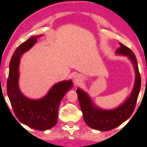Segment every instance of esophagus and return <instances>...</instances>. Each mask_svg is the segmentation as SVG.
Masks as SVG:
<instances>
[{
	"instance_id": "1",
	"label": "esophagus",
	"mask_w": 147,
	"mask_h": 147,
	"mask_svg": "<svg viewBox=\"0 0 147 147\" xmlns=\"http://www.w3.org/2000/svg\"><path fill=\"white\" fill-rule=\"evenodd\" d=\"M74 83H75V85H78L82 80V76L80 75V74H76V75L74 76Z\"/></svg>"
}]
</instances>
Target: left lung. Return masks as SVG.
I'll return each instance as SVG.
<instances>
[{
	"instance_id": "1",
	"label": "left lung",
	"mask_w": 147,
	"mask_h": 147,
	"mask_svg": "<svg viewBox=\"0 0 147 147\" xmlns=\"http://www.w3.org/2000/svg\"><path fill=\"white\" fill-rule=\"evenodd\" d=\"M119 45L121 47L116 51V53L128 56L134 65L136 72L134 89L129 98L121 106L115 109L103 110L95 107L88 95L83 90L80 88L76 90L78 101L83 113L84 120L89 127L97 130H111L126 121L134 111L140 90L141 77L136 56L128 47L121 43H119Z\"/></svg>"
}]
</instances>
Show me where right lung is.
Wrapping results in <instances>:
<instances>
[{"label":"right lung","mask_w":147,"mask_h":147,"mask_svg":"<svg viewBox=\"0 0 147 147\" xmlns=\"http://www.w3.org/2000/svg\"><path fill=\"white\" fill-rule=\"evenodd\" d=\"M40 36L30 38L15 51L9 63L7 90L15 115L21 122L38 130H47L57 123L60 102L73 86V83L69 80L56 84L48 94L40 100H32L20 92L18 69L21 55L33 47Z\"/></svg>","instance_id":"obj_1"}]
</instances>
